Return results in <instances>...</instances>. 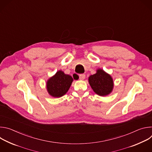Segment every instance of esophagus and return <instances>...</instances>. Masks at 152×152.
Segmentation results:
<instances>
[{
  "instance_id": "1",
  "label": "esophagus",
  "mask_w": 152,
  "mask_h": 152,
  "mask_svg": "<svg viewBox=\"0 0 152 152\" xmlns=\"http://www.w3.org/2000/svg\"><path fill=\"white\" fill-rule=\"evenodd\" d=\"M85 78V74L79 75V79L80 80H83Z\"/></svg>"
}]
</instances>
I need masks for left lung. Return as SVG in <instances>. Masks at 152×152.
<instances>
[{
    "mask_svg": "<svg viewBox=\"0 0 152 152\" xmlns=\"http://www.w3.org/2000/svg\"><path fill=\"white\" fill-rule=\"evenodd\" d=\"M88 81L93 91L100 96L110 94L114 87V82L112 77L102 69H97V73L91 75Z\"/></svg>",
    "mask_w": 152,
    "mask_h": 152,
    "instance_id": "left-lung-1",
    "label": "left lung"
}]
</instances>
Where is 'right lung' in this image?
<instances>
[{
	"label": "right lung",
	"instance_id": "right-lung-1",
	"mask_svg": "<svg viewBox=\"0 0 152 152\" xmlns=\"http://www.w3.org/2000/svg\"><path fill=\"white\" fill-rule=\"evenodd\" d=\"M73 80L71 76L59 70L48 80L47 90L51 96L60 97L69 91Z\"/></svg>",
	"mask_w": 152,
	"mask_h": 152
}]
</instances>
